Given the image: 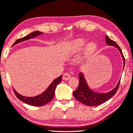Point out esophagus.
<instances>
[{
  "label": "esophagus",
  "mask_w": 133,
  "mask_h": 133,
  "mask_svg": "<svg viewBox=\"0 0 133 133\" xmlns=\"http://www.w3.org/2000/svg\"><path fill=\"white\" fill-rule=\"evenodd\" d=\"M70 78V75L69 74L65 73L63 75V80H68Z\"/></svg>",
  "instance_id": "obj_1"
}]
</instances>
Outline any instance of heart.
I'll return each mask as SVG.
<instances>
[{
    "label": "heart",
    "instance_id": "heart-1",
    "mask_svg": "<svg viewBox=\"0 0 133 133\" xmlns=\"http://www.w3.org/2000/svg\"><path fill=\"white\" fill-rule=\"evenodd\" d=\"M86 42L83 39H77L73 42L71 45V50L73 53L81 51L85 47L86 45ZM95 49V45L93 43H90L86 47V53L87 55H90L93 53Z\"/></svg>",
    "mask_w": 133,
    "mask_h": 133
}]
</instances>
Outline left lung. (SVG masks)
Wrapping results in <instances>:
<instances>
[{
	"mask_svg": "<svg viewBox=\"0 0 133 133\" xmlns=\"http://www.w3.org/2000/svg\"><path fill=\"white\" fill-rule=\"evenodd\" d=\"M105 38H105V41H106L107 45L117 47L119 51H120L123 59L124 65H125V58H124V56L123 55L122 51L120 47L115 42L110 39L107 36H106ZM78 77L79 85L77 90L74 91V96L79 102H80L83 104H85V105H88V106H97V105H101V104H103L105 102H106L107 101L110 99L117 93L120 83V80L117 87L113 90L110 91L109 93H97L90 90L88 85H87L86 80L84 78L83 75L82 74L81 72L79 74Z\"/></svg>",
	"mask_w": 133,
	"mask_h": 133,
	"instance_id": "8db88e82",
	"label": "left lung"
}]
</instances>
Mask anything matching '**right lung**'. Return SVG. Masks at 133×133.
Listing matches in <instances>:
<instances>
[{"label": "right lung", "instance_id": "right-lung-1", "mask_svg": "<svg viewBox=\"0 0 133 133\" xmlns=\"http://www.w3.org/2000/svg\"><path fill=\"white\" fill-rule=\"evenodd\" d=\"M43 32L39 31H36L34 32H32L30 34L28 35V36L24 37L23 38H18L15 41V42L13 43V45L17 44V43L21 42L24 41V40L30 39L34 37H36L38 36V35L42 34ZM62 81V75L60 77H58V78L55 79V80H53V82L50 84V85L48 87V88L46 89V90L43 92V93H42L41 95L37 96L35 97H24L23 96H21L19 95V93H18L13 89V91H14L15 95H16V96L19 99V100H21V101H23L24 103L27 104H29L31 105H34V106H42L45 104H48V102H50L54 97L55 95V89L56 88V86L58 85Z\"/></svg>", "mask_w": 133, "mask_h": 133}]
</instances>
